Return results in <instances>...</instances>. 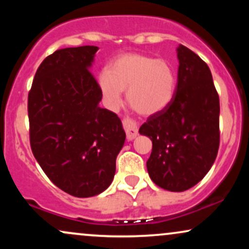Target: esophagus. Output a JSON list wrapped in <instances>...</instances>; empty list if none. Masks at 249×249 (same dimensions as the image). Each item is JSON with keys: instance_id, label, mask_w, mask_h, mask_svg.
Returning a JSON list of instances; mask_svg holds the SVG:
<instances>
[{"instance_id": "34e87169", "label": "esophagus", "mask_w": 249, "mask_h": 249, "mask_svg": "<svg viewBox=\"0 0 249 249\" xmlns=\"http://www.w3.org/2000/svg\"><path fill=\"white\" fill-rule=\"evenodd\" d=\"M123 126H124L125 132H126L127 141H132V139L136 138L137 134H138V127H137V124L132 121V119H123Z\"/></svg>"}]
</instances>
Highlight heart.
I'll return each instance as SVG.
<instances>
[{
    "label": "heart",
    "mask_w": 249,
    "mask_h": 249,
    "mask_svg": "<svg viewBox=\"0 0 249 249\" xmlns=\"http://www.w3.org/2000/svg\"><path fill=\"white\" fill-rule=\"evenodd\" d=\"M98 89L105 105L116 108L123 90L131 107L144 116L161 112L172 102L177 88L176 70L166 59L130 53L117 57L98 75Z\"/></svg>",
    "instance_id": "1"
}]
</instances>
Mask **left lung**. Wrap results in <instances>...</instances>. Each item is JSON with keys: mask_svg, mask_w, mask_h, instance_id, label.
<instances>
[{"mask_svg": "<svg viewBox=\"0 0 249 249\" xmlns=\"http://www.w3.org/2000/svg\"><path fill=\"white\" fill-rule=\"evenodd\" d=\"M177 53L178 82L172 102L139 128L152 141L148 176L171 192L186 191L206 176L220 142L219 96L210 68L184 45Z\"/></svg>", "mask_w": 249, "mask_h": 249, "instance_id": "8db88e82", "label": "left lung"}]
</instances>
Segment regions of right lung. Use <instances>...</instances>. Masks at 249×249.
I'll return each mask as SVG.
<instances>
[{"instance_id":"1","label":"right lung","mask_w":249,"mask_h":249,"mask_svg":"<svg viewBox=\"0 0 249 249\" xmlns=\"http://www.w3.org/2000/svg\"><path fill=\"white\" fill-rule=\"evenodd\" d=\"M95 45L56 50L41 63L28 96L34 157L57 187L77 198L104 192L124 145L121 119L99 107L91 73Z\"/></svg>"}]
</instances>
